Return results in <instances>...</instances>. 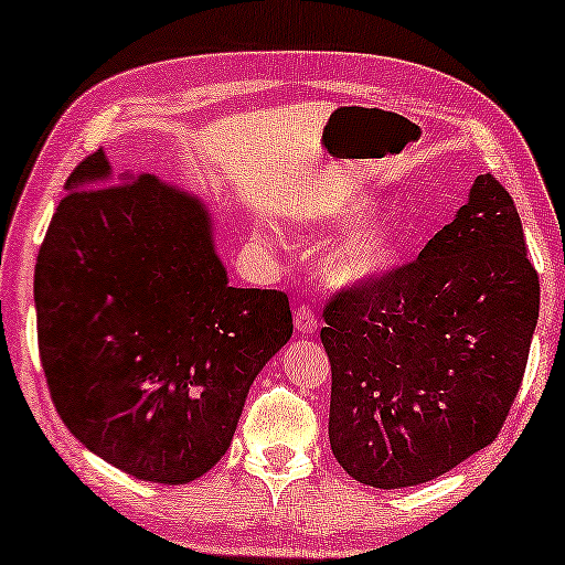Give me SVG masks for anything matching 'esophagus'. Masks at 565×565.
<instances>
[{
	"label": "esophagus",
	"instance_id": "1",
	"mask_svg": "<svg viewBox=\"0 0 565 565\" xmlns=\"http://www.w3.org/2000/svg\"><path fill=\"white\" fill-rule=\"evenodd\" d=\"M316 323H319V321H316L313 308H308V306L296 308V329L300 331V334H313Z\"/></svg>",
	"mask_w": 565,
	"mask_h": 565
}]
</instances>
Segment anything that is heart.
<instances>
[{
	"label": "heart",
	"mask_w": 565,
	"mask_h": 565,
	"mask_svg": "<svg viewBox=\"0 0 565 565\" xmlns=\"http://www.w3.org/2000/svg\"><path fill=\"white\" fill-rule=\"evenodd\" d=\"M370 205H354L350 215L360 218L367 213ZM401 246V231L388 221L370 223L365 228L352 231L350 236L339 238L327 249L321 259V273L331 285L342 288H360L381 277L393 262H396Z\"/></svg>",
	"instance_id": "heart-1"
}]
</instances>
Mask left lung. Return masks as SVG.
Listing matches in <instances>:
<instances>
[{"mask_svg":"<svg viewBox=\"0 0 565 565\" xmlns=\"http://www.w3.org/2000/svg\"><path fill=\"white\" fill-rule=\"evenodd\" d=\"M537 311L520 213L481 174L419 257L323 306L339 466L375 489H404L491 445L522 385Z\"/></svg>","mask_w":565,"mask_h":565,"instance_id":"8db88e82","label":"left lung"}]
</instances>
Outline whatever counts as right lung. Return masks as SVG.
Here are the masks:
<instances>
[{"mask_svg": "<svg viewBox=\"0 0 565 565\" xmlns=\"http://www.w3.org/2000/svg\"><path fill=\"white\" fill-rule=\"evenodd\" d=\"M79 161L38 252V352L68 431L122 473L190 483L226 455L292 334L282 290L231 288L195 198Z\"/></svg>", "mask_w": 565, "mask_h": 565, "instance_id": "add662e5", "label": "right lung"}]
</instances>
